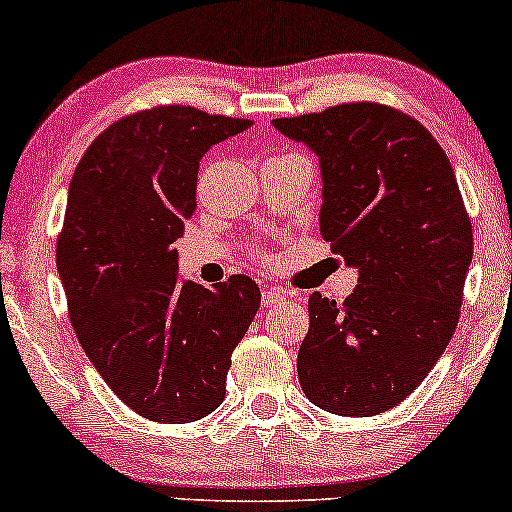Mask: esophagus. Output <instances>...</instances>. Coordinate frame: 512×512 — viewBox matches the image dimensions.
<instances>
[{
  "mask_svg": "<svg viewBox=\"0 0 512 512\" xmlns=\"http://www.w3.org/2000/svg\"><path fill=\"white\" fill-rule=\"evenodd\" d=\"M286 298V291L284 289H272V286H267V289L262 291V305L264 308H269V305H274V303H279V301H284Z\"/></svg>",
  "mask_w": 512,
  "mask_h": 512,
  "instance_id": "34e87169",
  "label": "esophagus"
}]
</instances>
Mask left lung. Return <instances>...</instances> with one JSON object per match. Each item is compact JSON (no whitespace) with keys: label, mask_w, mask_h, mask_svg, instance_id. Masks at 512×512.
Wrapping results in <instances>:
<instances>
[{"label":"left lung","mask_w":512,"mask_h":512,"mask_svg":"<svg viewBox=\"0 0 512 512\" xmlns=\"http://www.w3.org/2000/svg\"><path fill=\"white\" fill-rule=\"evenodd\" d=\"M272 125L320 158V233L358 269L344 303L313 293L298 380L315 407L373 416L416 390L448 346L472 262V223L431 132L380 103Z\"/></svg>","instance_id":"8db88e82"}]
</instances>
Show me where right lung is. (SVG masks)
<instances>
[{
    "label": "right lung",
    "instance_id": "right-lung-1",
    "mask_svg": "<svg viewBox=\"0 0 512 512\" xmlns=\"http://www.w3.org/2000/svg\"><path fill=\"white\" fill-rule=\"evenodd\" d=\"M250 120L158 105L98 134L69 182L57 272L86 356L129 409L190 424L226 395L231 354L260 308L250 276H178L173 243L197 207L199 161Z\"/></svg>",
    "mask_w": 512,
    "mask_h": 512
}]
</instances>
